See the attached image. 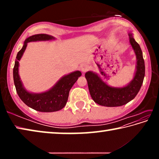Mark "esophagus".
<instances>
[{
	"instance_id": "esophagus-1",
	"label": "esophagus",
	"mask_w": 159,
	"mask_h": 159,
	"mask_svg": "<svg viewBox=\"0 0 159 159\" xmlns=\"http://www.w3.org/2000/svg\"><path fill=\"white\" fill-rule=\"evenodd\" d=\"M88 69H89V67H88V66L87 65H83L81 66V68H80V70H81L83 73H85V72L87 71Z\"/></svg>"
}]
</instances>
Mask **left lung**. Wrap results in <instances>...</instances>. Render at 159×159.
<instances>
[{"mask_svg":"<svg viewBox=\"0 0 159 159\" xmlns=\"http://www.w3.org/2000/svg\"><path fill=\"white\" fill-rule=\"evenodd\" d=\"M128 37L137 60L135 72L130 83L123 87H112L103 81L102 78L95 72L89 71L85 74L91 98L99 105L109 107L123 106L135 98L140 90L145 74L143 55L140 46L134 39L133 34L128 33ZM101 74L104 73L101 72Z\"/></svg>","mask_w":159,"mask_h":159,"instance_id":"obj_1","label":"left lung"}]
</instances>
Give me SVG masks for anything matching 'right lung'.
Returning <instances> with one entry per match:
<instances>
[{
  "mask_svg": "<svg viewBox=\"0 0 159 159\" xmlns=\"http://www.w3.org/2000/svg\"><path fill=\"white\" fill-rule=\"evenodd\" d=\"M55 38L48 34H35L25 40L22 48L19 51L13 69V79L16 91L20 98L28 107L41 112H53L63 109L68 100L69 91L79 77L81 76L80 71H75L64 75L52 88L45 92L34 93L29 92L24 87L19 74V61L21 60L29 42L46 41L55 40Z\"/></svg>",
  "mask_w": 159,
  "mask_h": 159,
  "instance_id": "obj_1",
  "label": "right lung"
}]
</instances>
